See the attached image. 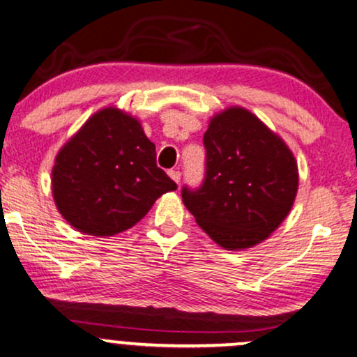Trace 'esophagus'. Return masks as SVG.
Returning <instances> with one entry per match:
<instances>
[{"mask_svg":"<svg viewBox=\"0 0 357 357\" xmlns=\"http://www.w3.org/2000/svg\"><path fill=\"white\" fill-rule=\"evenodd\" d=\"M169 176H171V179H173L174 183L179 184V181H181V171L171 169V171H169Z\"/></svg>","mask_w":357,"mask_h":357,"instance_id":"esophagus-1","label":"esophagus"}]
</instances>
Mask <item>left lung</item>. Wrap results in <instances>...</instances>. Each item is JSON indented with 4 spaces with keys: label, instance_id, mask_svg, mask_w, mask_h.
I'll use <instances>...</instances> for the list:
<instances>
[{
    "label": "left lung",
    "instance_id": "obj_1",
    "mask_svg": "<svg viewBox=\"0 0 357 357\" xmlns=\"http://www.w3.org/2000/svg\"><path fill=\"white\" fill-rule=\"evenodd\" d=\"M203 144V183L183 186V203L220 247L240 250L264 241L296 199L294 154L260 119L241 107L213 117Z\"/></svg>",
    "mask_w": 357,
    "mask_h": 357
}]
</instances>
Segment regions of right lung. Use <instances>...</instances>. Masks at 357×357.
Returning <instances> with one entry per match:
<instances>
[{
  "instance_id": "obj_1",
  "label": "right lung",
  "mask_w": 357,
  "mask_h": 357,
  "mask_svg": "<svg viewBox=\"0 0 357 357\" xmlns=\"http://www.w3.org/2000/svg\"><path fill=\"white\" fill-rule=\"evenodd\" d=\"M52 188L56 208L73 228L110 236L134 227L178 184L155 165V146L139 121L109 107L61 147Z\"/></svg>"
}]
</instances>
